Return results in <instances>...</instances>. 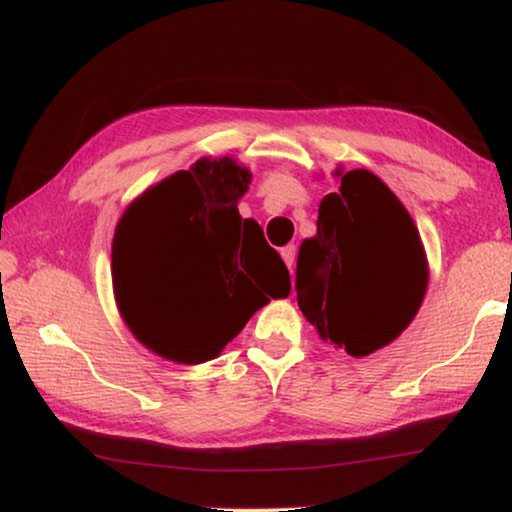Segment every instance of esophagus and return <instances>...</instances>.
<instances>
[{
    "label": "esophagus",
    "mask_w": 512,
    "mask_h": 512,
    "mask_svg": "<svg viewBox=\"0 0 512 512\" xmlns=\"http://www.w3.org/2000/svg\"><path fill=\"white\" fill-rule=\"evenodd\" d=\"M282 258H284V263L289 265V270L293 272V265H296V247H293V244H289V247H284L282 249Z\"/></svg>",
    "instance_id": "34e87169"
}]
</instances>
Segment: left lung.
Segmentation results:
<instances>
[{"label": "left lung", "mask_w": 512, "mask_h": 512, "mask_svg": "<svg viewBox=\"0 0 512 512\" xmlns=\"http://www.w3.org/2000/svg\"><path fill=\"white\" fill-rule=\"evenodd\" d=\"M335 174L340 188L321 200L317 235L300 244L296 293L321 340L361 359L415 319L429 265L415 221L382 179Z\"/></svg>", "instance_id": "8db88e82"}]
</instances>
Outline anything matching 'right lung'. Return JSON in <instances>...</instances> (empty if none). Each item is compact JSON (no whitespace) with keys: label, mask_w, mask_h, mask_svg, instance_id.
<instances>
[{"label":"right lung","mask_w":512,"mask_h":512,"mask_svg":"<svg viewBox=\"0 0 512 512\" xmlns=\"http://www.w3.org/2000/svg\"><path fill=\"white\" fill-rule=\"evenodd\" d=\"M249 181L233 158H202L139 195L118 221L111 247L118 310L158 356L191 366L214 359L251 314L291 293L282 256L254 219L237 212ZM167 271L185 275L189 296L160 320L143 305L141 284Z\"/></svg>","instance_id":"add662e5"}]
</instances>
